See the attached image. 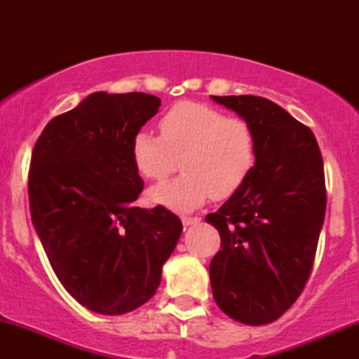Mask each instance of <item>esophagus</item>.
<instances>
[{"instance_id":"esophagus-1","label":"esophagus","mask_w":359,"mask_h":359,"mask_svg":"<svg viewBox=\"0 0 359 359\" xmlns=\"http://www.w3.org/2000/svg\"><path fill=\"white\" fill-rule=\"evenodd\" d=\"M181 222H183V225H186V227H189V225L199 224L201 219L199 217H181Z\"/></svg>"}]
</instances>
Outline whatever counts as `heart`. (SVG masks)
I'll return each mask as SVG.
<instances>
[{"instance_id":"heart-1","label":"heart","mask_w":359,"mask_h":359,"mask_svg":"<svg viewBox=\"0 0 359 359\" xmlns=\"http://www.w3.org/2000/svg\"><path fill=\"white\" fill-rule=\"evenodd\" d=\"M161 135L142 130L132 142L137 170L165 181L180 165L184 173L149 191L151 204L189 212L210 196L227 199L242 188L257 161V135L245 119L183 101L160 119Z\"/></svg>"}]
</instances>
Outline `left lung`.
Masks as SVG:
<instances>
[{
	"mask_svg": "<svg viewBox=\"0 0 359 359\" xmlns=\"http://www.w3.org/2000/svg\"><path fill=\"white\" fill-rule=\"evenodd\" d=\"M248 122L257 161L242 188L205 215L220 233L209 266L217 306L233 320L264 325L301 296L325 217L323 161L312 130L266 97L212 96Z\"/></svg>",
	"mask_w": 359,
	"mask_h": 359,
	"instance_id": "1",
	"label": "left lung"
}]
</instances>
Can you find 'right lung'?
I'll return each mask as SVG.
<instances>
[{
    "instance_id": "right-lung-1",
    "label": "right lung",
    "mask_w": 359,
    "mask_h": 359,
    "mask_svg": "<svg viewBox=\"0 0 359 359\" xmlns=\"http://www.w3.org/2000/svg\"><path fill=\"white\" fill-rule=\"evenodd\" d=\"M161 101L96 91L48 122L32 150L29 208L63 287L81 306L122 316L156 292L183 224L163 205L135 208L144 181L132 142Z\"/></svg>"
}]
</instances>
